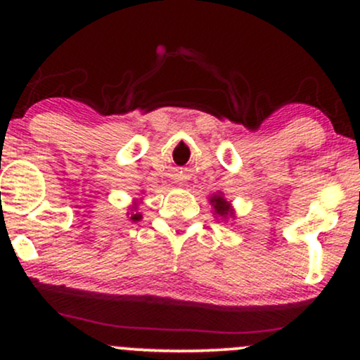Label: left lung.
Segmentation results:
<instances>
[{
  "mask_svg": "<svg viewBox=\"0 0 360 360\" xmlns=\"http://www.w3.org/2000/svg\"><path fill=\"white\" fill-rule=\"evenodd\" d=\"M210 205H212L213 208V214H217V218L220 217L223 221L229 220V218H235V210L230 201L225 200V196H223L221 191H218L217 194H213L212 198H210Z\"/></svg>",
  "mask_w": 360,
  "mask_h": 360,
  "instance_id": "obj_1",
  "label": "left lung"
}]
</instances>
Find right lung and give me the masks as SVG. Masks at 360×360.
Listing matches in <instances>:
<instances>
[{
  "label": "right lung",
  "instance_id": "1",
  "mask_svg": "<svg viewBox=\"0 0 360 360\" xmlns=\"http://www.w3.org/2000/svg\"><path fill=\"white\" fill-rule=\"evenodd\" d=\"M137 208H139V203H137V200H135V201H134V205L130 206V213H127L128 217H130V220H131V221H139V220H142V214L137 213Z\"/></svg>",
  "mask_w": 360,
  "mask_h": 360
}]
</instances>
